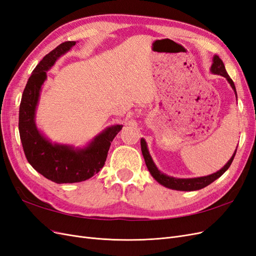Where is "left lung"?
Segmentation results:
<instances>
[{
    "label": "left lung",
    "mask_w": 256,
    "mask_h": 256,
    "mask_svg": "<svg viewBox=\"0 0 256 256\" xmlns=\"http://www.w3.org/2000/svg\"><path fill=\"white\" fill-rule=\"evenodd\" d=\"M210 72L214 74H218V76H222L228 80V82L230 83V88H233V90L235 92V96L237 99V92H236V88L235 84L230 78V76L226 72V69L224 67L223 62L221 60V58L218 56H214L212 58V65L210 67ZM141 150H142V154L145 160V164L147 168L150 173V175L156 180L160 184L164 186L166 188L172 189V190H177V191H196V190H200L205 188L206 186L210 184L212 182H214L216 180H218L219 177H221L224 173H226V170L230 168V166L232 164V162L234 160V157L236 154V150H235L233 156L230 157V159L226 162V164L224 166L223 168H221L219 171H216L214 174L207 175V176H202V177H193V178H176L173 176H168L164 173H162L160 170L157 168V166L154 164V162L150 156V154L148 152V147H147V143L142 138H141Z\"/></svg>",
    "instance_id": "obj_1"
}]
</instances>
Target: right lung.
<instances>
[{
	"instance_id": "obj_1",
	"label": "right lung",
	"mask_w": 256,
	"mask_h": 256,
	"mask_svg": "<svg viewBox=\"0 0 256 256\" xmlns=\"http://www.w3.org/2000/svg\"><path fill=\"white\" fill-rule=\"evenodd\" d=\"M74 44L76 42L60 44L40 62L23 90L19 109V134L28 164L56 184L80 182L97 174L104 166L111 142L122 128L106 127L88 144L74 147L52 142L36 126V110L47 72Z\"/></svg>"
}]
</instances>
